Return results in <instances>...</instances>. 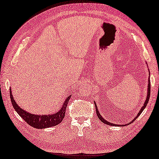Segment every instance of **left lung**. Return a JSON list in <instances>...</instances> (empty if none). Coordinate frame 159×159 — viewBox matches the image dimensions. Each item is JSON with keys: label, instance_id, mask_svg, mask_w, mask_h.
Instances as JSON below:
<instances>
[{"label": "left lung", "instance_id": "1", "mask_svg": "<svg viewBox=\"0 0 159 159\" xmlns=\"http://www.w3.org/2000/svg\"><path fill=\"white\" fill-rule=\"evenodd\" d=\"M149 74H150V72H149ZM149 79H150V78L148 77V89H147V90H148V91H147V96H146V101H145V102H144V104H143V107L141 108L140 111H139V112L138 114H137V116H136L135 117V118H134V119H133V121H130V123H129V124H131V122H133L134 120H135V119H137V117H138L139 115H140V114H141V112H142V111H143V109H144L146 108V107L147 106V104H148V100H149V98H150V92H151V84H150V80H149ZM94 105H95V107H96L97 115V116L99 117V119H100V120H101L102 122H103V123L106 124H108V125H110V126H125V124H123V125H119V124H112V123H110V122L107 121V120H105V119L103 118V117L102 116L101 114H99V111H98V109H97V104H96V103H95V102H94ZM126 125H127V124H126Z\"/></svg>", "mask_w": 159, "mask_h": 159}]
</instances>
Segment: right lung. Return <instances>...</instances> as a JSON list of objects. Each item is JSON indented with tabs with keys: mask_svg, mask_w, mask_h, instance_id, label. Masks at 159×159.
I'll use <instances>...</instances> for the list:
<instances>
[{
	"mask_svg": "<svg viewBox=\"0 0 159 159\" xmlns=\"http://www.w3.org/2000/svg\"><path fill=\"white\" fill-rule=\"evenodd\" d=\"M10 97H11V103L13 105L15 110L17 111L20 117L23 120H25L26 123H28L29 125L33 126L36 129H45L55 126L57 124L62 122L65 117L66 107L67 106L68 102L71 97V95H69L67 97V98L65 100L64 104L59 111L55 112L54 114H48V115H38V114H33L26 111L19 107L18 104L15 101L12 94L11 89H10Z\"/></svg>",
	"mask_w": 159,
	"mask_h": 159,
	"instance_id": "right-lung-1",
	"label": "right lung"
}]
</instances>
